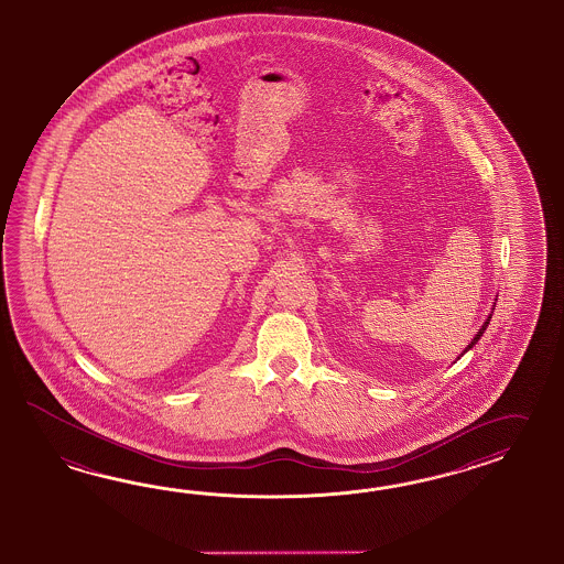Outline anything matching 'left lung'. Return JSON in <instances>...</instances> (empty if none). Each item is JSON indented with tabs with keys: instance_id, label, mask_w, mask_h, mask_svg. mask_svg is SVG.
Segmentation results:
<instances>
[{
	"instance_id": "obj_1",
	"label": "left lung",
	"mask_w": 564,
	"mask_h": 564,
	"mask_svg": "<svg viewBox=\"0 0 564 564\" xmlns=\"http://www.w3.org/2000/svg\"><path fill=\"white\" fill-rule=\"evenodd\" d=\"M495 302H497V300H495ZM492 310H495V307H492ZM490 318H492V312H490V314H488L487 321H485V324H482V326H480V330H478V333H476V336H474L473 340H470V345H468V347H466V350H464V352H468V350L473 349L474 345H476V343H478V340H480V336L485 335V330H487L488 322H490ZM464 352H462V355H464ZM462 355H459V357H462ZM459 357H457V359H459Z\"/></svg>"
}]
</instances>
